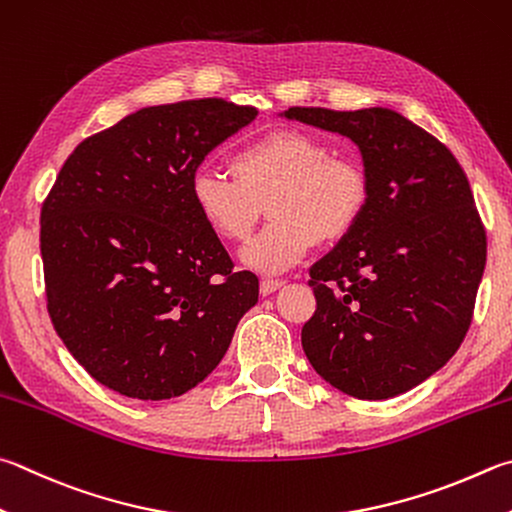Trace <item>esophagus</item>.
Returning <instances> with one entry per match:
<instances>
[{
    "mask_svg": "<svg viewBox=\"0 0 512 512\" xmlns=\"http://www.w3.org/2000/svg\"><path fill=\"white\" fill-rule=\"evenodd\" d=\"M282 286H284L282 280H262V284H259V293H262L264 297L273 295L275 291H280Z\"/></svg>",
    "mask_w": 512,
    "mask_h": 512,
    "instance_id": "34e87169",
    "label": "esophagus"
}]
</instances>
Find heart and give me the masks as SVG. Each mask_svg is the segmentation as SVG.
I'll return each mask as SVG.
<instances>
[{"label": "heart", "instance_id": "obj_1", "mask_svg": "<svg viewBox=\"0 0 512 512\" xmlns=\"http://www.w3.org/2000/svg\"><path fill=\"white\" fill-rule=\"evenodd\" d=\"M230 172L235 179L194 174L192 206L212 235L230 244L253 235L266 206L271 224L241 253V262L262 275L293 268L315 241L347 237L369 203L365 167L300 129L255 138L230 156Z\"/></svg>", "mask_w": 512, "mask_h": 512}]
</instances>
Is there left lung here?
<instances>
[{"mask_svg": "<svg viewBox=\"0 0 512 512\" xmlns=\"http://www.w3.org/2000/svg\"><path fill=\"white\" fill-rule=\"evenodd\" d=\"M351 138L369 179L358 226L311 268L302 347L340 392L383 401L436 374L470 329L486 230L466 172L441 141L385 107H291Z\"/></svg>", "mask_w": 512, "mask_h": 512, "instance_id": "1", "label": "left lung"}]
</instances>
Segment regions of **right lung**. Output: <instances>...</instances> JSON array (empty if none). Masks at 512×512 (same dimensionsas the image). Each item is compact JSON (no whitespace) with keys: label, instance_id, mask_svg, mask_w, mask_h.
<instances>
[{"label":"right lung","instance_id":"1","mask_svg":"<svg viewBox=\"0 0 512 512\" xmlns=\"http://www.w3.org/2000/svg\"><path fill=\"white\" fill-rule=\"evenodd\" d=\"M255 116L224 98L145 107L64 161L40 219L46 309L100 385L185 394L257 304V277L232 268L190 197L203 159Z\"/></svg>","mask_w":512,"mask_h":512}]
</instances>
